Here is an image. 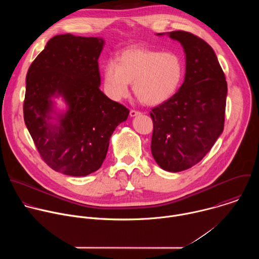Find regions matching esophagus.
Instances as JSON below:
<instances>
[{
	"mask_svg": "<svg viewBox=\"0 0 259 259\" xmlns=\"http://www.w3.org/2000/svg\"><path fill=\"white\" fill-rule=\"evenodd\" d=\"M141 113L140 112H138V110H135V109H131L130 110V117H136V116H138V115H140Z\"/></svg>",
	"mask_w": 259,
	"mask_h": 259,
	"instance_id": "34e87169",
	"label": "esophagus"
}]
</instances>
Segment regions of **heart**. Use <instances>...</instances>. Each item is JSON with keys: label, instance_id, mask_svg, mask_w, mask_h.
Returning a JSON list of instances; mask_svg holds the SVG:
<instances>
[{"label": "heart", "instance_id": "1", "mask_svg": "<svg viewBox=\"0 0 259 259\" xmlns=\"http://www.w3.org/2000/svg\"><path fill=\"white\" fill-rule=\"evenodd\" d=\"M184 76V62L175 52L146 48H129L117 60L108 59L102 68L105 93L114 100L129 94L130 83L136 97L144 104L158 105L179 89Z\"/></svg>", "mask_w": 259, "mask_h": 259}]
</instances>
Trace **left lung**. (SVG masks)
<instances>
[{
	"instance_id": "obj_1",
	"label": "left lung",
	"mask_w": 259,
	"mask_h": 259,
	"mask_svg": "<svg viewBox=\"0 0 259 259\" xmlns=\"http://www.w3.org/2000/svg\"><path fill=\"white\" fill-rule=\"evenodd\" d=\"M158 33V35H162ZM186 53V76L179 90L151 112L152 154L169 172L198 164L224 131L228 84L215 52L199 36L170 31Z\"/></svg>"
}]
</instances>
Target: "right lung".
Here are the masks:
<instances>
[{"mask_svg":"<svg viewBox=\"0 0 259 259\" xmlns=\"http://www.w3.org/2000/svg\"><path fill=\"white\" fill-rule=\"evenodd\" d=\"M103 45L101 38L58 34L27 70L24 123L44 162L65 175L98 170L110 136L129 115L128 108L99 89ZM58 96L68 105L60 114L53 101Z\"/></svg>","mask_w":259,"mask_h":259,"instance_id":"obj_1","label":"right lung"}]
</instances>
